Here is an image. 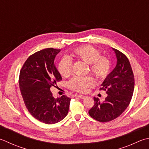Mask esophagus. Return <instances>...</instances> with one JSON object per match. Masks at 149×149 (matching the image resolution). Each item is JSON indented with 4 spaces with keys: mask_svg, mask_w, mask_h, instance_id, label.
I'll list each match as a JSON object with an SVG mask.
<instances>
[{
    "mask_svg": "<svg viewBox=\"0 0 149 149\" xmlns=\"http://www.w3.org/2000/svg\"><path fill=\"white\" fill-rule=\"evenodd\" d=\"M76 97H79V98H80V99H84V98H85V96L83 95H81V94L77 95Z\"/></svg>",
    "mask_w": 149,
    "mask_h": 149,
    "instance_id": "1",
    "label": "esophagus"
}]
</instances>
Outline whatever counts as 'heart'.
<instances>
[{
	"instance_id": "1",
	"label": "heart",
	"mask_w": 149,
	"mask_h": 149,
	"mask_svg": "<svg viewBox=\"0 0 149 149\" xmlns=\"http://www.w3.org/2000/svg\"><path fill=\"white\" fill-rule=\"evenodd\" d=\"M68 57L62 58L58 63V72L63 77H67L72 74V64L70 59L81 61L88 64L89 70L98 79H104L110 74L111 61L109 58L101 55L100 51L91 45H84L75 48ZM94 84L95 81L92 77L76 76L69 81L68 86L73 90L83 93Z\"/></svg>"
}]
</instances>
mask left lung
<instances>
[{"label": "left lung", "instance_id": "left-lung-1", "mask_svg": "<svg viewBox=\"0 0 149 149\" xmlns=\"http://www.w3.org/2000/svg\"><path fill=\"white\" fill-rule=\"evenodd\" d=\"M112 49L117 64L100 88L106 91L107 97L103 102L94 97V105L88 111L92 118L100 122H109L119 117L129 105L134 88V77L129 59L120 51Z\"/></svg>", "mask_w": 149, "mask_h": 149}]
</instances>
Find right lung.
I'll list each match as a JSON object with an SVG mask.
<instances>
[{
  "label": "right lung",
  "mask_w": 149,
  "mask_h": 149,
  "mask_svg": "<svg viewBox=\"0 0 149 149\" xmlns=\"http://www.w3.org/2000/svg\"><path fill=\"white\" fill-rule=\"evenodd\" d=\"M60 49L46 48L32 54L25 61L19 75L20 93L28 110L37 120L54 124L65 118L71 99L63 95L55 99L50 88L62 79L54 65Z\"/></svg>",
  "instance_id": "obj_1"
}]
</instances>
